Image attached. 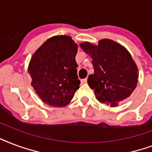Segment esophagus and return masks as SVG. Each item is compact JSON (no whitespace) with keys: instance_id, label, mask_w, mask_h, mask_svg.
<instances>
[{"instance_id":"1","label":"esophagus","mask_w":152,"mask_h":152,"mask_svg":"<svg viewBox=\"0 0 152 152\" xmlns=\"http://www.w3.org/2000/svg\"><path fill=\"white\" fill-rule=\"evenodd\" d=\"M81 82H82V84H86L87 82V78H85V79L81 80Z\"/></svg>"}]
</instances>
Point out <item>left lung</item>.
<instances>
[{
    "label": "left lung",
    "mask_w": 152,
    "mask_h": 152,
    "mask_svg": "<svg viewBox=\"0 0 152 152\" xmlns=\"http://www.w3.org/2000/svg\"><path fill=\"white\" fill-rule=\"evenodd\" d=\"M85 52L92 58L94 73L89 75L88 84L101 103L112 107L126 99L136 89L138 68L130 53L120 43L104 39L94 45L80 43Z\"/></svg>",
    "instance_id": "8db88e82"
}]
</instances>
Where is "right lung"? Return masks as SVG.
<instances>
[{
  "label": "right lung",
  "mask_w": 152,
  "mask_h": 152,
  "mask_svg": "<svg viewBox=\"0 0 152 152\" xmlns=\"http://www.w3.org/2000/svg\"><path fill=\"white\" fill-rule=\"evenodd\" d=\"M77 45L68 36H55L34 53L28 65L31 86L42 102L53 107H65L78 89L75 56Z\"/></svg>",
  "instance_id": "right-lung-1"
}]
</instances>
